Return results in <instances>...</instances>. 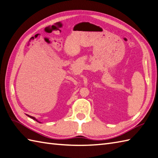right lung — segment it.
I'll return each instance as SVG.
<instances>
[{
	"mask_svg": "<svg viewBox=\"0 0 158 158\" xmlns=\"http://www.w3.org/2000/svg\"><path fill=\"white\" fill-rule=\"evenodd\" d=\"M28 116L29 117H31V118H33V119H34V120H36V119H35V117H31V116H29V115H28ZM37 121V120H36Z\"/></svg>",
	"mask_w": 158,
	"mask_h": 158,
	"instance_id": "add662e5",
	"label": "right lung"
}]
</instances>
